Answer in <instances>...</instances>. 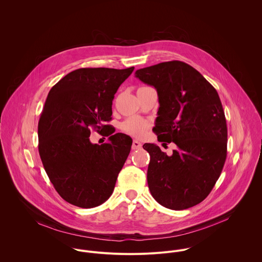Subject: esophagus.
<instances>
[{"instance_id":"obj_1","label":"esophagus","mask_w":262,"mask_h":262,"mask_svg":"<svg viewBox=\"0 0 262 262\" xmlns=\"http://www.w3.org/2000/svg\"><path fill=\"white\" fill-rule=\"evenodd\" d=\"M141 147H142V144H141L139 141H137V140H133V142H132V149H140Z\"/></svg>"}]
</instances>
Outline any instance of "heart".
I'll use <instances>...</instances> for the list:
<instances>
[{
	"label": "heart",
	"mask_w": 262,
	"mask_h": 262,
	"mask_svg": "<svg viewBox=\"0 0 262 262\" xmlns=\"http://www.w3.org/2000/svg\"><path fill=\"white\" fill-rule=\"evenodd\" d=\"M149 127L150 123L147 120L137 117L128 118L121 125L123 131L136 138L143 137Z\"/></svg>",
	"instance_id": "obj_1"
}]
</instances>
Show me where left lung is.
<instances>
[{
  "label": "left lung",
  "mask_w": 262,
  "mask_h": 262,
  "mask_svg": "<svg viewBox=\"0 0 262 262\" xmlns=\"http://www.w3.org/2000/svg\"><path fill=\"white\" fill-rule=\"evenodd\" d=\"M135 76L153 85L159 108L153 132L160 142H174L168 156L151 143L147 183L157 203L185 210L211 192L227 157V124L216 89L186 62L172 60L136 71Z\"/></svg>",
  "instance_id": "1"
}]
</instances>
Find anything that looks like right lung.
I'll list each match as a JSON object with an SVG mask.
<instances>
[{
    "label": "right lung",
    "instance_id": "add662e5",
    "mask_svg": "<svg viewBox=\"0 0 262 262\" xmlns=\"http://www.w3.org/2000/svg\"><path fill=\"white\" fill-rule=\"evenodd\" d=\"M134 68L78 69L48 93L38 123V150L44 169L59 195L79 208H94L112 194L132 145L130 136L116 133L112 102ZM104 132L107 144L89 141L90 129Z\"/></svg>",
    "mask_w": 262,
    "mask_h": 262
}]
</instances>
